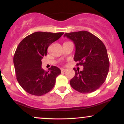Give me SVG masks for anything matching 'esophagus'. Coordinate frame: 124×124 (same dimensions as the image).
<instances>
[{
    "mask_svg": "<svg viewBox=\"0 0 124 124\" xmlns=\"http://www.w3.org/2000/svg\"><path fill=\"white\" fill-rule=\"evenodd\" d=\"M66 70V69H61V72H65Z\"/></svg>",
    "mask_w": 124,
    "mask_h": 124,
    "instance_id": "1",
    "label": "esophagus"
}]
</instances>
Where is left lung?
I'll return each instance as SVG.
<instances>
[{
	"mask_svg": "<svg viewBox=\"0 0 124 124\" xmlns=\"http://www.w3.org/2000/svg\"><path fill=\"white\" fill-rule=\"evenodd\" d=\"M64 37L75 44L74 61L83 70L75 71L70 81L72 88L82 93H89L99 89L106 80L109 62L104 44L99 38L86 31L65 33Z\"/></svg>",
	"mask_w": 124,
	"mask_h": 124,
	"instance_id": "8db88e82",
	"label": "left lung"
}]
</instances>
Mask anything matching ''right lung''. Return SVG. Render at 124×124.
<instances>
[{
    "label": "right lung",
    "instance_id": "add662e5",
    "mask_svg": "<svg viewBox=\"0 0 124 124\" xmlns=\"http://www.w3.org/2000/svg\"><path fill=\"white\" fill-rule=\"evenodd\" d=\"M63 34L38 31L27 36L18 44L13 63L17 80L26 92L39 96L54 87L56 77L61 73L60 69L52 66L45 72L41 68V60L47 54L48 46Z\"/></svg>",
    "mask_w": 124,
    "mask_h": 124
}]
</instances>
